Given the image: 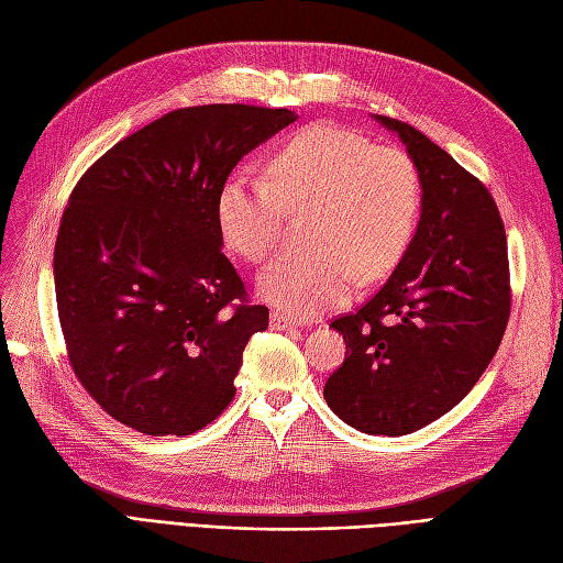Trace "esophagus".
Wrapping results in <instances>:
<instances>
[{
	"label": "esophagus",
	"instance_id": "obj_1",
	"mask_svg": "<svg viewBox=\"0 0 563 563\" xmlns=\"http://www.w3.org/2000/svg\"><path fill=\"white\" fill-rule=\"evenodd\" d=\"M271 325L276 328V330H292V328H297V321H292L290 316L273 311V313H271Z\"/></svg>",
	"mask_w": 563,
	"mask_h": 563
}]
</instances>
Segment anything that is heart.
<instances>
[{"label":"heart","mask_w":563,"mask_h":563,"mask_svg":"<svg viewBox=\"0 0 563 563\" xmlns=\"http://www.w3.org/2000/svg\"><path fill=\"white\" fill-rule=\"evenodd\" d=\"M285 211H309L311 250L280 254L256 287L285 313L313 319L352 297L356 273L376 280L401 262L419 223V168L397 147L311 125L268 158L266 180L238 173L216 197L223 242L252 264L278 247Z\"/></svg>","instance_id":"b5f03b06"}]
</instances>
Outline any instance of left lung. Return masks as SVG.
Listing matches in <instances>:
<instances>
[{
	"mask_svg": "<svg viewBox=\"0 0 563 563\" xmlns=\"http://www.w3.org/2000/svg\"><path fill=\"white\" fill-rule=\"evenodd\" d=\"M421 176L409 250L356 313L330 323L347 344L323 397L366 435H409L464 399L509 321L507 233L487 187L416 128L373 117Z\"/></svg>",
	"mask_w": 563,
	"mask_h": 563,
	"instance_id": "8db88e82",
	"label": "left lung"
}]
</instances>
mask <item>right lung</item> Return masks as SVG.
Segmentation results:
<instances>
[{
    "label": "right lung",
    "mask_w": 563,
    "mask_h": 563,
    "mask_svg": "<svg viewBox=\"0 0 563 563\" xmlns=\"http://www.w3.org/2000/svg\"><path fill=\"white\" fill-rule=\"evenodd\" d=\"M295 121L250 104L170 111L76 185L54 247L56 307L70 366L117 421L190 435L233 401L268 309L242 301L216 197L244 154Z\"/></svg>",
    "instance_id": "obj_1"
}]
</instances>
